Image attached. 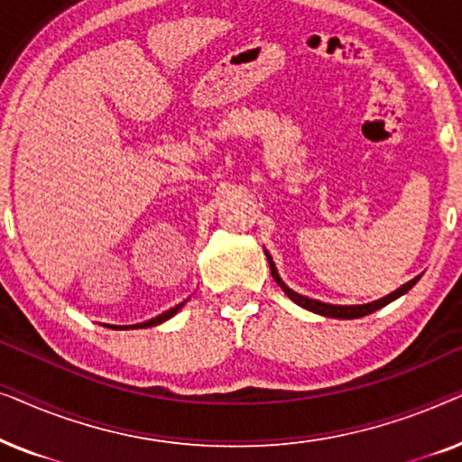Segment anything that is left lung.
<instances>
[{
  "mask_svg": "<svg viewBox=\"0 0 462 462\" xmlns=\"http://www.w3.org/2000/svg\"><path fill=\"white\" fill-rule=\"evenodd\" d=\"M264 254H267V261H269V267H271V275H273V280L277 282V286H280L283 292H286L290 299H292L296 305H300V307H305V309H309V311H313V313H319V315H326V318H340V319H356V318H364V315H368V313H374L376 309H381V307H384V305H389L391 300H395V299H400L402 294H406L410 288L414 286L416 282H419V277H414V280H410L408 283H403L402 288H397L395 292H391V294H387V296H383L381 300H374V302H368V305H349V307H345V305H328V302H319V300H313V299H307V296H300V294H296L294 290H290L286 283L282 282V277L277 275V269H275V263H273V258L269 256V252H264Z\"/></svg>",
  "mask_w": 462,
  "mask_h": 462,
  "instance_id": "8db88e82",
  "label": "left lung"
}]
</instances>
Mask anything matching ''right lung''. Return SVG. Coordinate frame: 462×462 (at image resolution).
Here are the masks:
<instances>
[{
    "label": "right lung",
    "instance_id": "obj_1",
    "mask_svg": "<svg viewBox=\"0 0 462 462\" xmlns=\"http://www.w3.org/2000/svg\"><path fill=\"white\" fill-rule=\"evenodd\" d=\"M185 305V302H180V305H176V307H172L170 309V311H166V313H162V315H157V318H153V319H149V321H144V324H136V326H132V328H149V326H157V324H162V321H166V319H170L172 318V315L179 311V309ZM116 328V326H113ZM116 330H119V328H116Z\"/></svg>",
    "mask_w": 462,
    "mask_h": 462
}]
</instances>
